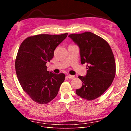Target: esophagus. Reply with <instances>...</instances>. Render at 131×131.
<instances>
[{
  "mask_svg": "<svg viewBox=\"0 0 131 131\" xmlns=\"http://www.w3.org/2000/svg\"><path fill=\"white\" fill-rule=\"evenodd\" d=\"M68 78L69 79H74L75 77H74V75H68Z\"/></svg>",
  "mask_w": 131,
  "mask_h": 131,
  "instance_id": "1",
  "label": "esophagus"
}]
</instances>
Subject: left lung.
Masks as SVG:
<instances>
[{"label":"left lung","instance_id":"left-lung-1","mask_svg":"<svg viewBox=\"0 0 131 131\" xmlns=\"http://www.w3.org/2000/svg\"><path fill=\"white\" fill-rule=\"evenodd\" d=\"M80 49L82 64L87 63V74L79 76L83 84L76 93L88 101L98 98L110 87L115 76V62L106 41L91 32L69 35Z\"/></svg>","mask_w":131,"mask_h":131}]
</instances>
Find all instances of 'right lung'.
Returning <instances> with one entry per match:
<instances>
[{
    "label": "right lung",
    "instance_id": "obj_1",
    "mask_svg": "<svg viewBox=\"0 0 131 131\" xmlns=\"http://www.w3.org/2000/svg\"><path fill=\"white\" fill-rule=\"evenodd\" d=\"M67 36L68 33L32 36L25 39L18 49L15 61L18 81L24 91L38 104H46L54 99L65 80V74L47 71L46 65Z\"/></svg>",
    "mask_w": 131,
    "mask_h": 131
}]
</instances>
